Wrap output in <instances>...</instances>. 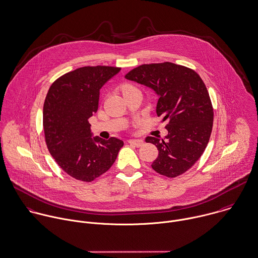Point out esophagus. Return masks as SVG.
Instances as JSON below:
<instances>
[{
	"label": "esophagus",
	"instance_id": "esophagus-1",
	"mask_svg": "<svg viewBox=\"0 0 258 258\" xmlns=\"http://www.w3.org/2000/svg\"><path fill=\"white\" fill-rule=\"evenodd\" d=\"M129 144L136 146V147H141L144 144V141L141 139H131V140H129Z\"/></svg>",
	"mask_w": 258,
	"mask_h": 258
}]
</instances>
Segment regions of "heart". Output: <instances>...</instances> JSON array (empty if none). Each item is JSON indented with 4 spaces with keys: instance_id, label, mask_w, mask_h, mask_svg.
I'll list each match as a JSON object with an SVG mask.
<instances>
[{
    "instance_id": "1",
    "label": "heart",
    "mask_w": 258,
    "mask_h": 258,
    "mask_svg": "<svg viewBox=\"0 0 258 258\" xmlns=\"http://www.w3.org/2000/svg\"><path fill=\"white\" fill-rule=\"evenodd\" d=\"M132 90H135L134 87L130 86V85H125L123 87V92H128V91H132Z\"/></svg>"
}]
</instances>
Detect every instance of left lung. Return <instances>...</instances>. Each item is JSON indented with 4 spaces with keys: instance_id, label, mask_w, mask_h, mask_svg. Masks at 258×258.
Wrapping results in <instances>:
<instances>
[{
    "instance_id": "left-lung-1",
    "label": "left lung",
    "mask_w": 258,
    "mask_h": 258,
    "mask_svg": "<svg viewBox=\"0 0 258 258\" xmlns=\"http://www.w3.org/2000/svg\"><path fill=\"white\" fill-rule=\"evenodd\" d=\"M125 78L152 89L158 96L157 115L169 121L164 138L145 139L159 152L152 168L171 178L187 171L203 154L213 125V109L202 79L170 62L141 65Z\"/></svg>"
}]
</instances>
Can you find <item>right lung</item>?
Here are the masks:
<instances>
[{
    "label": "right lung",
    "instance_id": "add662e5",
    "mask_svg": "<svg viewBox=\"0 0 258 258\" xmlns=\"http://www.w3.org/2000/svg\"><path fill=\"white\" fill-rule=\"evenodd\" d=\"M116 67H82L57 79L48 91L43 126L49 152L73 178L90 182L115 162L124 142L93 136L88 119L98 110L100 90L120 72Z\"/></svg>",
    "mask_w": 258,
    "mask_h": 258
}]
</instances>
